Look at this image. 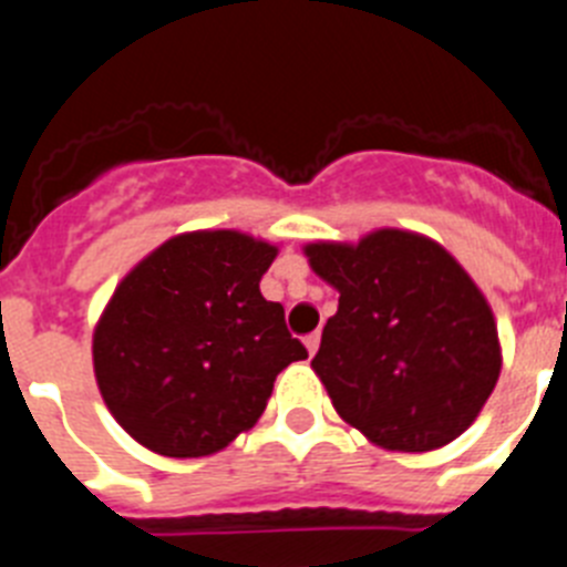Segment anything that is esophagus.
<instances>
[{"label": "esophagus", "mask_w": 567, "mask_h": 567, "mask_svg": "<svg viewBox=\"0 0 567 567\" xmlns=\"http://www.w3.org/2000/svg\"><path fill=\"white\" fill-rule=\"evenodd\" d=\"M303 343H307V352L315 354V352H318V346H320V332L307 334V338H303Z\"/></svg>", "instance_id": "34e87169"}]
</instances>
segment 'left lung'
I'll return each mask as SVG.
<instances>
[{
	"label": "left lung",
	"instance_id": "left-lung-1",
	"mask_svg": "<svg viewBox=\"0 0 567 567\" xmlns=\"http://www.w3.org/2000/svg\"><path fill=\"white\" fill-rule=\"evenodd\" d=\"M340 292L312 369L340 417L392 452H432L477 420L499 378L497 323L440 244L378 229L360 244H309Z\"/></svg>",
	"mask_w": 567,
	"mask_h": 567
}]
</instances>
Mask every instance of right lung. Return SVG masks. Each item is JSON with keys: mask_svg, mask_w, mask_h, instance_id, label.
I'll use <instances>...</instances> for the list:
<instances>
[{"mask_svg": "<svg viewBox=\"0 0 567 567\" xmlns=\"http://www.w3.org/2000/svg\"><path fill=\"white\" fill-rule=\"evenodd\" d=\"M275 255L233 229L187 233L115 287L93 365L113 417L150 452H221L264 414L275 378L309 358L258 289Z\"/></svg>", "mask_w": 567, "mask_h": 567, "instance_id": "1", "label": "right lung"}]
</instances>
